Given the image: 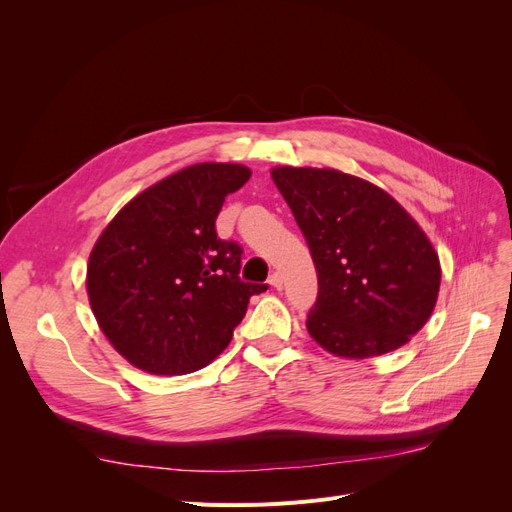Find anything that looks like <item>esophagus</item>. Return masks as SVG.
<instances>
[{
	"label": "esophagus",
	"mask_w": 512,
	"mask_h": 512,
	"mask_svg": "<svg viewBox=\"0 0 512 512\" xmlns=\"http://www.w3.org/2000/svg\"><path fill=\"white\" fill-rule=\"evenodd\" d=\"M269 284L273 286V288H277V290H280L282 286H284V277H282V273H271V277H269Z\"/></svg>",
	"instance_id": "esophagus-1"
}]
</instances>
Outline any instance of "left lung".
Listing matches in <instances>:
<instances>
[{"mask_svg": "<svg viewBox=\"0 0 512 512\" xmlns=\"http://www.w3.org/2000/svg\"><path fill=\"white\" fill-rule=\"evenodd\" d=\"M271 177L316 265L307 314L316 344L344 359L408 344L436 307L442 275L423 228L378 185L339 170L277 166Z\"/></svg>", "mask_w": 512, "mask_h": 512, "instance_id": "obj_1", "label": "left lung"}]
</instances>
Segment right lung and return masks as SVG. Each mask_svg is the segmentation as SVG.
I'll return each instance as SVG.
<instances>
[{"label": "right lung", "mask_w": 512, "mask_h": 512, "mask_svg": "<svg viewBox=\"0 0 512 512\" xmlns=\"http://www.w3.org/2000/svg\"><path fill=\"white\" fill-rule=\"evenodd\" d=\"M250 175L241 164L188 166L102 230L87 265L89 305L134 367L156 376L203 369L230 344L252 294L267 290L241 280V245L215 232L226 196Z\"/></svg>", "instance_id": "1"}]
</instances>
